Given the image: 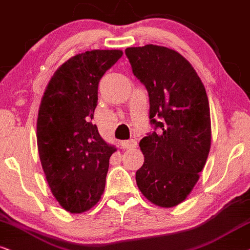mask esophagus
<instances>
[{
    "mask_svg": "<svg viewBox=\"0 0 250 250\" xmlns=\"http://www.w3.org/2000/svg\"><path fill=\"white\" fill-rule=\"evenodd\" d=\"M120 144H121L122 148H125V150H127V148L136 147V145H137V142H136L135 140H129V141H122Z\"/></svg>",
    "mask_w": 250,
    "mask_h": 250,
    "instance_id": "esophagus-1",
    "label": "esophagus"
}]
</instances>
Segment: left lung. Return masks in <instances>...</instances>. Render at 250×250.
I'll return each instance as SVG.
<instances>
[{
	"mask_svg": "<svg viewBox=\"0 0 250 250\" xmlns=\"http://www.w3.org/2000/svg\"><path fill=\"white\" fill-rule=\"evenodd\" d=\"M125 55L147 91L153 127L140 142L144 164L136 172V183L151 203L175 207L190 194L209 156L205 87L190 63L167 47H129Z\"/></svg>",
	"mask_w": 250,
	"mask_h": 250,
	"instance_id": "left-lung-1",
	"label": "left lung"
}]
</instances>
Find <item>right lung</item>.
Instances as JSON below:
<instances>
[{
  "label": "right lung",
  "instance_id": "add662e5",
  "mask_svg": "<svg viewBox=\"0 0 250 250\" xmlns=\"http://www.w3.org/2000/svg\"><path fill=\"white\" fill-rule=\"evenodd\" d=\"M122 50H90L60 67L41 100L37 122L38 151L53 195L65 211L81 213L98 203L105 189L107 144L92 125L98 85Z\"/></svg>",
  "mask_w": 250,
  "mask_h": 250
}]
</instances>
